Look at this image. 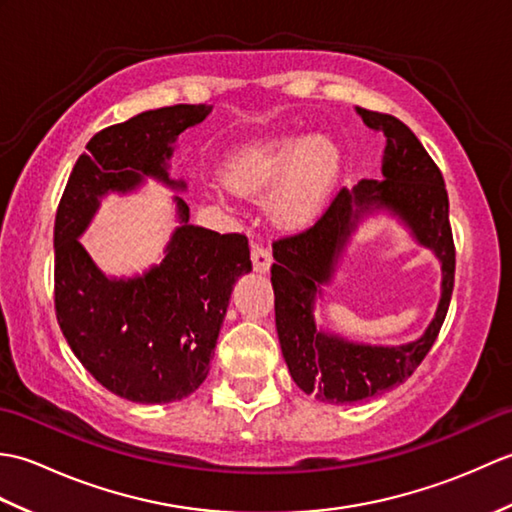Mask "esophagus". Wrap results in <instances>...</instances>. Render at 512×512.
I'll return each mask as SVG.
<instances>
[{
    "label": "esophagus",
    "mask_w": 512,
    "mask_h": 512,
    "mask_svg": "<svg viewBox=\"0 0 512 512\" xmlns=\"http://www.w3.org/2000/svg\"><path fill=\"white\" fill-rule=\"evenodd\" d=\"M250 259H253L255 273H268L270 266H273V257H270L268 248H264L262 244L250 246Z\"/></svg>",
    "instance_id": "34e87169"
}]
</instances>
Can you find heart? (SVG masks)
I'll return each mask as SVG.
<instances>
[{"label":"heart","instance_id":"obj_1","mask_svg":"<svg viewBox=\"0 0 512 512\" xmlns=\"http://www.w3.org/2000/svg\"><path fill=\"white\" fill-rule=\"evenodd\" d=\"M343 151L328 134H281L244 145L224 167L226 187L237 195L270 188L268 215L284 231L319 220L341 178Z\"/></svg>","mask_w":512,"mask_h":512}]
</instances>
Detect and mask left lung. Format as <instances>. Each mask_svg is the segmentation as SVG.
Masks as SVG:
<instances>
[{
	"label": "left lung",
	"instance_id": "left-lung-1",
	"mask_svg": "<svg viewBox=\"0 0 512 512\" xmlns=\"http://www.w3.org/2000/svg\"><path fill=\"white\" fill-rule=\"evenodd\" d=\"M363 123L385 136L383 178L341 189L319 222L299 235L277 239L270 281L281 354L297 387L321 402H358L396 387L416 372L447 317L455 246L449 195L442 173L411 129L396 116L356 107ZM385 210L405 225L441 262L443 284L437 317L420 340L405 346H367L316 330L313 303L329 283L344 246L367 214Z\"/></svg>",
	"mask_w": 512,
	"mask_h": 512
}]
</instances>
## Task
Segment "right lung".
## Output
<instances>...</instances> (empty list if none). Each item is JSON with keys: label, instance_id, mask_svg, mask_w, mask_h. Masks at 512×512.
<instances>
[{"label": "right lung", "instance_id": "add662e5", "mask_svg": "<svg viewBox=\"0 0 512 512\" xmlns=\"http://www.w3.org/2000/svg\"><path fill=\"white\" fill-rule=\"evenodd\" d=\"M211 105H173L105 127L79 156L54 220V308L81 365L112 394L140 405L182 400L206 374L237 277L253 270L248 239L189 224L180 195L165 257L143 275H103L79 237L107 193H132L147 178L173 191L178 136Z\"/></svg>", "mask_w": 512, "mask_h": 512}]
</instances>
